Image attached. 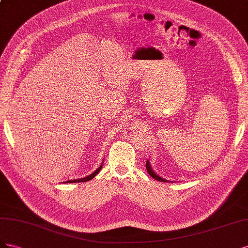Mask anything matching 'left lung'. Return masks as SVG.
Instances as JSON below:
<instances>
[{"mask_svg":"<svg viewBox=\"0 0 248 248\" xmlns=\"http://www.w3.org/2000/svg\"><path fill=\"white\" fill-rule=\"evenodd\" d=\"M145 166H146V170H147V172L150 173V175L152 176L153 179L157 180V181H159V182H168V183H169V181H168V180H165V179H163V178H161V176H160L159 174H157V173H155V172L153 170V167H152V165H151V163H150V160H147V161H146V164H145ZM170 182H171V181H170Z\"/></svg>","mask_w":248,"mask_h":248,"instance_id":"8db88e82","label":"left lung"}]
</instances>
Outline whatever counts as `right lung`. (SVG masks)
Returning <instances> with one entry per match:
<instances>
[{
    "label": "right lung",
    "mask_w": 248,
    "mask_h": 248,
    "mask_svg": "<svg viewBox=\"0 0 248 248\" xmlns=\"http://www.w3.org/2000/svg\"><path fill=\"white\" fill-rule=\"evenodd\" d=\"M104 163V162H103ZM103 163L101 164V166L98 167L96 170H94L93 173H90L89 175H87V176H85V178H82V179H77V180H70V181H66V182H64V183H82V182H87V181H90V180H93L94 176L100 172V170L102 169V166H103Z\"/></svg>",
    "instance_id": "1"
}]
</instances>
